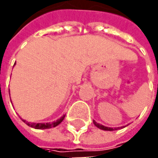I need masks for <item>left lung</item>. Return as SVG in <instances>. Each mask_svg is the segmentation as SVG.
Returning a JSON list of instances; mask_svg holds the SVG:
<instances>
[{"instance_id":"8db88e82","label":"left lung","mask_w":158,"mask_h":158,"mask_svg":"<svg viewBox=\"0 0 158 158\" xmlns=\"http://www.w3.org/2000/svg\"><path fill=\"white\" fill-rule=\"evenodd\" d=\"M94 124L95 125L97 128H101L102 130H108V131H113V130H117V129H120V128H123V127H120V128H108V127H105L103 125H101L100 123H97L95 121H94Z\"/></svg>"}]
</instances>
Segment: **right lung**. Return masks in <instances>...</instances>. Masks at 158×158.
<instances>
[{
  "instance_id": "add662e5",
  "label": "right lung",
  "mask_w": 158,
  "mask_h": 158,
  "mask_svg": "<svg viewBox=\"0 0 158 158\" xmlns=\"http://www.w3.org/2000/svg\"><path fill=\"white\" fill-rule=\"evenodd\" d=\"M64 115L62 116L60 119H58L57 121L56 122H54V123H28V122H26L24 120H23V122H24L28 126H30L31 128H36V129H46V128H53V127H56L57 126L59 123H61L63 122V120H64Z\"/></svg>"
}]
</instances>
